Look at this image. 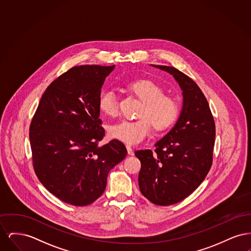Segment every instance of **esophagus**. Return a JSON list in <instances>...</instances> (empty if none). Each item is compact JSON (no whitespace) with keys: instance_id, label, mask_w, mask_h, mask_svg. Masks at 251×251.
<instances>
[{"instance_id":"esophagus-1","label":"esophagus","mask_w":251,"mask_h":251,"mask_svg":"<svg viewBox=\"0 0 251 251\" xmlns=\"http://www.w3.org/2000/svg\"><path fill=\"white\" fill-rule=\"evenodd\" d=\"M126 149H127V151H128V154L129 155H133L134 152H133V150L131 148V146H126Z\"/></svg>"}]
</instances>
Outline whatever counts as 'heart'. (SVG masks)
<instances>
[{
  "label": "heart",
  "mask_w": 251,
  "mask_h": 251,
  "mask_svg": "<svg viewBox=\"0 0 251 251\" xmlns=\"http://www.w3.org/2000/svg\"><path fill=\"white\" fill-rule=\"evenodd\" d=\"M129 89L143 101L135 120H120L109 128L111 137L123 143H139L150 133L151 126L155 131L169 129L179 116V104L163 88L151 80H138L129 84ZM98 106L108 117L119 114V103L111 89H102L98 97Z\"/></svg>",
  "instance_id": "b5f03b06"
}]
</instances>
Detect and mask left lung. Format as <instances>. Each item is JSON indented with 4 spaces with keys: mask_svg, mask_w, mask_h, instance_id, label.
<instances>
[{
    "mask_svg": "<svg viewBox=\"0 0 251 251\" xmlns=\"http://www.w3.org/2000/svg\"><path fill=\"white\" fill-rule=\"evenodd\" d=\"M173 75L182 90L183 104L173 129L155 144V150H139V189L160 206L179 202L202 182L213 164L215 124L201 89L174 67L152 65Z\"/></svg>",
    "mask_w": 251,
    "mask_h": 251,
    "instance_id": "8db88e82",
    "label": "left lung"
}]
</instances>
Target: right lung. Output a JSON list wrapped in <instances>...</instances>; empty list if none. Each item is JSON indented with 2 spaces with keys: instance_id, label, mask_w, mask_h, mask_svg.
Returning a JSON list of instances; mask_svg holds the SVG:
<instances>
[{
  "instance_id": "right-lung-1",
  "label": "right lung",
  "mask_w": 251,
  "mask_h": 251,
  "mask_svg": "<svg viewBox=\"0 0 251 251\" xmlns=\"http://www.w3.org/2000/svg\"><path fill=\"white\" fill-rule=\"evenodd\" d=\"M115 66H76L49 85L30 124L33 167L44 187L64 202L86 206L106 187L109 171L127 154L105 135L98 97Z\"/></svg>"
}]
</instances>
